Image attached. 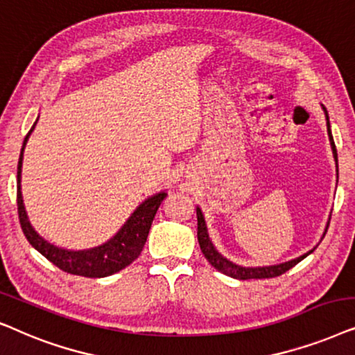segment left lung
I'll use <instances>...</instances> for the list:
<instances>
[{
  "mask_svg": "<svg viewBox=\"0 0 355 355\" xmlns=\"http://www.w3.org/2000/svg\"><path fill=\"white\" fill-rule=\"evenodd\" d=\"M323 110L326 113V126H328L329 143H331L333 155H334V160H336V167H338V153H336V146H334V141H333L331 130H329L328 112H326L324 107H323ZM196 217H198V242H200V247H201L202 254H205L207 261H209L212 266L217 269V271L224 272V274H227V276L235 277V279H240V281H245V279H266V277L281 276V274H284L286 271H289V269L294 268L297 263H300L302 259L309 257V254L315 250V248L310 250L309 253L302 254V257H299V258L291 259V261L282 263V264H276V266L243 268V266H239V264H234L232 261H229V259L222 257V254L214 248V245H212V242L209 240V235H207L206 222H205V217H202V212H201L200 207H196ZM323 237H324V235H323Z\"/></svg>",
  "mask_w": 355,
  "mask_h": 355,
  "instance_id": "8db88e82",
  "label": "left lung"
}]
</instances>
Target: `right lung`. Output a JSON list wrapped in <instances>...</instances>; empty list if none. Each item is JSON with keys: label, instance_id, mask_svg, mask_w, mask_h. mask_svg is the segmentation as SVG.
<instances>
[{"label": "right lung", "instance_id": "obj_1", "mask_svg": "<svg viewBox=\"0 0 355 355\" xmlns=\"http://www.w3.org/2000/svg\"><path fill=\"white\" fill-rule=\"evenodd\" d=\"M34 128L35 125L32 126V130ZM32 130L27 133L26 139H24L17 164V214L26 239L29 240V243L37 250V252H40L49 261L53 263L55 266H58L61 271L64 272L84 277H105L110 276V274L121 271L123 268H126L128 264L133 263L135 259L139 257L141 252H143L155 212H157L159 206L162 205V201L167 198V193H159V195L146 200L143 205L131 214L130 219L126 220V224L120 229V232H118L113 239L108 240L107 243L101 245V247L83 250V252H69V250L55 247V245L46 242V240L42 239L40 235L32 229L22 202V154Z\"/></svg>", "mask_w": 355, "mask_h": 355}]
</instances>
